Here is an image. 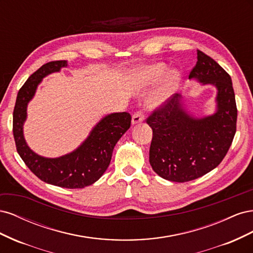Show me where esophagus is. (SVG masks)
I'll return each instance as SVG.
<instances>
[{
  "mask_svg": "<svg viewBox=\"0 0 253 253\" xmlns=\"http://www.w3.org/2000/svg\"><path fill=\"white\" fill-rule=\"evenodd\" d=\"M144 120V115H143V113L141 112V111H138V112H136L134 115H133V117H132V124L133 125H137V124H139V122H142Z\"/></svg>",
  "mask_w": 253,
  "mask_h": 253,
  "instance_id": "obj_1",
  "label": "esophagus"
}]
</instances>
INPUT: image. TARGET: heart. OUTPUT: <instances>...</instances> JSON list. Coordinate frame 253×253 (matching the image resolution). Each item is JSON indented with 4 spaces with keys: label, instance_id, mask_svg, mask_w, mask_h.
I'll list each match as a JSON object with an SVG mask.
<instances>
[{
    "label": "heart",
    "instance_id": "obj_1",
    "mask_svg": "<svg viewBox=\"0 0 253 253\" xmlns=\"http://www.w3.org/2000/svg\"><path fill=\"white\" fill-rule=\"evenodd\" d=\"M166 73H167V67L163 64H157V65L148 66L143 68V70L138 72V76L143 78L144 80H147L148 82H155L162 79L166 75ZM178 80H179V77L176 73H171L169 76H168L163 84V86L160 87L159 90L157 91V94L154 98V102L160 103L165 101L166 99L173 93L176 86L178 85Z\"/></svg>",
    "mask_w": 253,
    "mask_h": 253
}]
</instances>
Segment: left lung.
I'll list each match as a JSON object with an SVG mask.
<instances>
[{
    "instance_id": "1",
    "label": "left lung",
    "mask_w": 253,
    "mask_h": 253,
    "mask_svg": "<svg viewBox=\"0 0 253 253\" xmlns=\"http://www.w3.org/2000/svg\"><path fill=\"white\" fill-rule=\"evenodd\" d=\"M189 78L217 88L215 113L194 118L182 108L181 95L175 94L147 118L153 131L150 165L160 177L175 182L193 180L215 169L236 132L237 109L229 74L197 49Z\"/></svg>"
}]
</instances>
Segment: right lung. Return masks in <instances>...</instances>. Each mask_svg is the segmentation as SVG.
Returning a JSON list of instances; mask_svg holds the SVG:
<instances>
[{
    "instance_id": "add662e5",
    "label": "right lung",
    "mask_w": 253,
    "mask_h": 253,
    "mask_svg": "<svg viewBox=\"0 0 253 253\" xmlns=\"http://www.w3.org/2000/svg\"><path fill=\"white\" fill-rule=\"evenodd\" d=\"M66 66L65 60L51 61L42 65L23 84L13 110L12 132L19 155L38 178L61 188L81 189L93 185L108 169L114 147L131 126L132 117L126 112L113 113L103 117L80 147L66 155L46 158L36 154L29 149L23 135L27 104L45 76Z\"/></svg>"
}]
</instances>
